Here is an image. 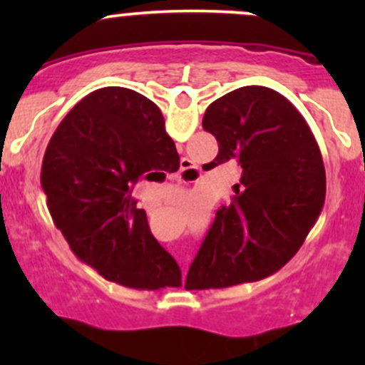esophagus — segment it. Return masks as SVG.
<instances>
[{"label":"esophagus","instance_id":"34e87169","mask_svg":"<svg viewBox=\"0 0 365 365\" xmlns=\"http://www.w3.org/2000/svg\"><path fill=\"white\" fill-rule=\"evenodd\" d=\"M196 173V165L192 164V160L187 159V157H183L182 159V168H180L178 175L175 176L178 182H189L190 178H192V175Z\"/></svg>","mask_w":365,"mask_h":365}]
</instances>
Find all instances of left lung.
Listing matches in <instances>:
<instances>
[{
  "mask_svg": "<svg viewBox=\"0 0 365 365\" xmlns=\"http://www.w3.org/2000/svg\"><path fill=\"white\" fill-rule=\"evenodd\" d=\"M213 164L238 160L244 173L194 257L185 289L227 288L281 270L298 252L325 203V165L295 106L264 86H244L208 106Z\"/></svg>",
  "mask_w": 365,
  "mask_h": 365,
  "instance_id": "8db88e82",
  "label": "left lung"
}]
</instances>
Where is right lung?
I'll list each match as a JSON object with an SVG mask.
<instances>
[{"label": "right lung", "instance_id": "1", "mask_svg": "<svg viewBox=\"0 0 365 365\" xmlns=\"http://www.w3.org/2000/svg\"><path fill=\"white\" fill-rule=\"evenodd\" d=\"M178 160L160 109L138 91L108 86L77 102L51 138L40 173L47 208L72 252L127 288L182 286L178 263L130 196L143 176Z\"/></svg>", "mask_w": 365, "mask_h": 365}]
</instances>
